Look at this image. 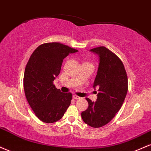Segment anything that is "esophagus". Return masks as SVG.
I'll use <instances>...</instances> for the list:
<instances>
[{
  "label": "esophagus",
  "instance_id": "obj_1",
  "mask_svg": "<svg viewBox=\"0 0 151 151\" xmlns=\"http://www.w3.org/2000/svg\"><path fill=\"white\" fill-rule=\"evenodd\" d=\"M73 98L75 99V100H78V99L81 98V97H78V96H77V95H74L73 96Z\"/></svg>",
  "mask_w": 151,
  "mask_h": 151
}]
</instances>
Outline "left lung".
Wrapping results in <instances>:
<instances>
[{"instance_id":"1","label":"left lung","mask_w":151,"mask_h":151,"mask_svg":"<svg viewBox=\"0 0 151 151\" xmlns=\"http://www.w3.org/2000/svg\"><path fill=\"white\" fill-rule=\"evenodd\" d=\"M90 51L100 56L93 84L99 93L95 102L87 97L88 107L81 116L90 127L99 128L109 123L121 109L128 91V78L122 60L109 49L99 47Z\"/></svg>"}]
</instances>
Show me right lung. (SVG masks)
Instances as JSON below:
<instances>
[{
  "label": "right lung",
  "mask_w": 151,
  "mask_h": 151,
  "mask_svg": "<svg viewBox=\"0 0 151 151\" xmlns=\"http://www.w3.org/2000/svg\"><path fill=\"white\" fill-rule=\"evenodd\" d=\"M77 49L59 42L41 44L33 51L23 78L24 94L36 116L45 123L60 120L67 110L72 94L61 93L54 84L63 60Z\"/></svg>",
  "instance_id": "add662e5"
}]
</instances>
